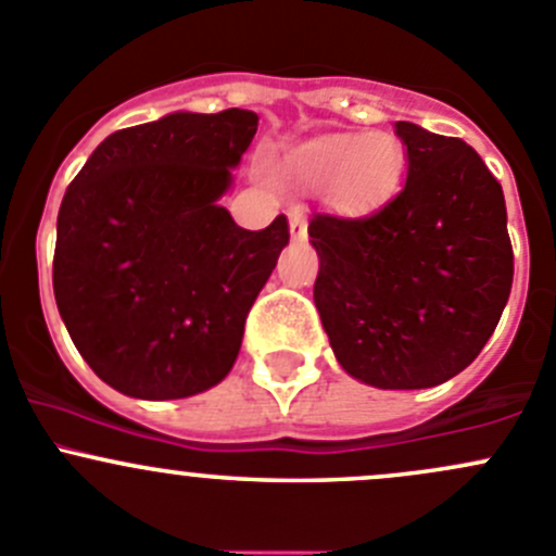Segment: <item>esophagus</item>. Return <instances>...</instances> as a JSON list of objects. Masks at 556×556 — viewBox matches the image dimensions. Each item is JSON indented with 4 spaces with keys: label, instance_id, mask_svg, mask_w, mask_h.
Segmentation results:
<instances>
[{
    "label": "esophagus",
    "instance_id": "esophagus-1",
    "mask_svg": "<svg viewBox=\"0 0 556 556\" xmlns=\"http://www.w3.org/2000/svg\"><path fill=\"white\" fill-rule=\"evenodd\" d=\"M290 237L293 242H306V217L301 210H290Z\"/></svg>",
    "mask_w": 556,
    "mask_h": 556
}]
</instances>
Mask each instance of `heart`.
Segmentation results:
<instances>
[{
	"instance_id": "obj_1",
	"label": "heart",
	"mask_w": 556,
	"mask_h": 556,
	"mask_svg": "<svg viewBox=\"0 0 556 556\" xmlns=\"http://www.w3.org/2000/svg\"><path fill=\"white\" fill-rule=\"evenodd\" d=\"M406 169V148L390 131L323 134L285 153L282 174L304 193L325 199L346 217H366L390 201Z\"/></svg>"
}]
</instances>
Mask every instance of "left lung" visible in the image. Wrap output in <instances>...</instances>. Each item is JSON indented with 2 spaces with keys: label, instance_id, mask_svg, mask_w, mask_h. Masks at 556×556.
Here are the masks:
<instances>
[{
  "label": "left lung",
  "instance_id": "1",
  "mask_svg": "<svg viewBox=\"0 0 556 556\" xmlns=\"http://www.w3.org/2000/svg\"><path fill=\"white\" fill-rule=\"evenodd\" d=\"M406 185L379 212L314 215V306L339 366L379 390H425L479 357L508 304L503 188L463 139L397 121Z\"/></svg>",
  "mask_w": 556,
  "mask_h": 556
}]
</instances>
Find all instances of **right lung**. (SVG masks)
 <instances>
[{
  "label": "right lung",
  "instance_id": "add662e5",
  "mask_svg": "<svg viewBox=\"0 0 556 556\" xmlns=\"http://www.w3.org/2000/svg\"><path fill=\"white\" fill-rule=\"evenodd\" d=\"M257 131L250 110L172 112L110 134L66 188L55 223L53 293L83 361L142 401L220 384L244 319L290 242L220 199Z\"/></svg>",
  "mask_w": 556,
  "mask_h": 556
}]
</instances>
